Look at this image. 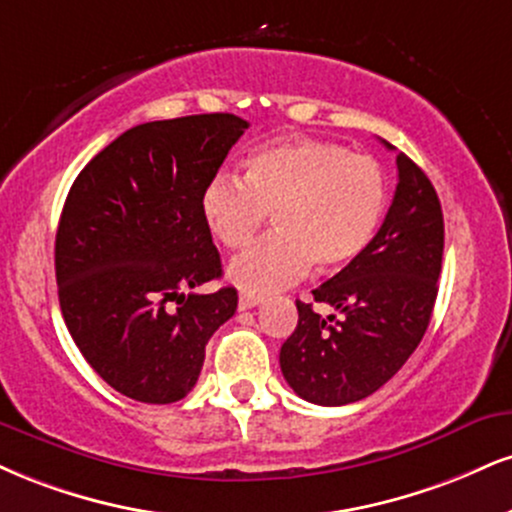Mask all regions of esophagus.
Instances as JSON below:
<instances>
[{
	"mask_svg": "<svg viewBox=\"0 0 512 512\" xmlns=\"http://www.w3.org/2000/svg\"><path fill=\"white\" fill-rule=\"evenodd\" d=\"M262 295H252V293H240L238 298V307L240 310H252V307H257L262 303Z\"/></svg>",
	"mask_w": 512,
	"mask_h": 512,
	"instance_id": "34e87169",
	"label": "esophagus"
}]
</instances>
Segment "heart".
Listing matches in <instances>:
<instances>
[{
  "label": "heart",
  "mask_w": 512,
  "mask_h": 512,
  "mask_svg": "<svg viewBox=\"0 0 512 512\" xmlns=\"http://www.w3.org/2000/svg\"><path fill=\"white\" fill-rule=\"evenodd\" d=\"M386 176L372 157L331 140L293 138L260 145L245 159V178L217 174L200 197L207 229L224 248L250 243L274 212L276 233L229 264V281L262 295L307 274L355 262L386 209Z\"/></svg>",
  "instance_id": "1"
}]
</instances>
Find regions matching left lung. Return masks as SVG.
<instances>
[{"label": "left lung", "mask_w": 512, "mask_h": 512, "mask_svg": "<svg viewBox=\"0 0 512 512\" xmlns=\"http://www.w3.org/2000/svg\"><path fill=\"white\" fill-rule=\"evenodd\" d=\"M389 150L393 145L381 140ZM398 186L367 250L312 291L322 317L298 305V326L281 346V372L300 398L348 405L372 396L420 346L439 293L443 214L427 174L398 152Z\"/></svg>", "instance_id": "left-lung-1"}]
</instances>
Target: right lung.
I'll return each mask as SVG.
<instances>
[{"label": "right lung", "mask_w": 512, "mask_h": 512, "mask_svg": "<svg viewBox=\"0 0 512 512\" xmlns=\"http://www.w3.org/2000/svg\"><path fill=\"white\" fill-rule=\"evenodd\" d=\"M248 126L233 114L140 123L73 181L54 243L61 315L123 396L186 398L207 341L236 312V288L197 293L221 276L200 197Z\"/></svg>", "instance_id": "right-lung-1"}]
</instances>
